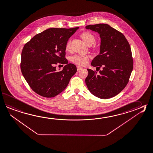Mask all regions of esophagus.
Segmentation results:
<instances>
[{
  "mask_svg": "<svg viewBox=\"0 0 153 153\" xmlns=\"http://www.w3.org/2000/svg\"><path fill=\"white\" fill-rule=\"evenodd\" d=\"M83 69V68H82L81 66H77V70L79 71V70H80L81 69Z\"/></svg>",
  "mask_w": 153,
  "mask_h": 153,
  "instance_id": "34e87169",
  "label": "esophagus"
}]
</instances>
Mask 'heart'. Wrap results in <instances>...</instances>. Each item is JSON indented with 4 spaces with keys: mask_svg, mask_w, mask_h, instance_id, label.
<instances>
[{
    "mask_svg": "<svg viewBox=\"0 0 153 153\" xmlns=\"http://www.w3.org/2000/svg\"><path fill=\"white\" fill-rule=\"evenodd\" d=\"M81 37L84 42L89 46H91L95 42V38L94 35L90 32H84L82 34ZM70 45L71 40H69L66 45V50H69L70 48ZM89 56L88 55L75 54L71 57V61L76 64H77L79 65L84 66L87 64L88 62H89Z\"/></svg>",
    "mask_w": 153,
    "mask_h": 153,
    "instance_id": "obj_1",
    "label": "heart"
}]
</instances>
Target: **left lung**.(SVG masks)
Listing matches in <instances>:
<instances>
[{"instance_id":"8db88e82","label":"left lung","mask_w":153,"mask_h":153,"mask_svg":"<svg viewBox=\"0 0 153 153\" xmlns=\"http://www.w3.org/2000/svg\"><path fill=\"white\" fill-rule=\"evenodd\" d=\"M97 32L101 38L100 54L91 65L97 71L87 69L85 83L88 90L100 99H109L120 93L128 84L133 69L131 47L125 36L107 24H97L85 27Z\"/></svg>"}]
</instances>
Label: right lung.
<instances>
[{
  "mask_svg": "<svg viewBox=\"0 0 153 153\" xmlns=\"http://www.w3.org/2000/svg\"><path fill=\"white\" fill-rule=\"evenodd\" d=\"M79 27L50 28L35 35L22 50L21 70L32 90L45 97H53L64 91L76 66L66 59V45ZM66 64L56 72L55 65Z\"/></svg>",
  "mask_w": 153,
  "mask_h": 153,
  "instance_id": "obj_1",
  "label": "right lung"
}]
</instances>
